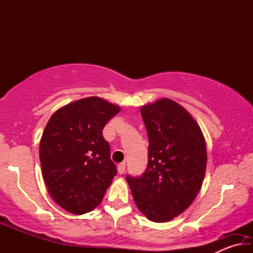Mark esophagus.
Instances as JSON below:
<instances>
[{"instance_id":"esophagus-1","label":"esophagus","mask_w":253,"mask_h":253,"mask_svg":"<svg viewBox=\"0 0 253 253\" xmlns=\"http://www.w3.org/2000/svg\"><path fill=\"white\" fill-rule=\"evenodd\" d=\"M125 169H126V164L125 163H121V164L118 165V174H124L125 172Z\"/></svg>"}]
</instances>
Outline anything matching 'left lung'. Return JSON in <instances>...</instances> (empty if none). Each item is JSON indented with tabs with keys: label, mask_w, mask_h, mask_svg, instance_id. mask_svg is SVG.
Masks as SVG:
<instances>
[{
	"label": "left lung",
	"mask_w": 253,
	"mask_h": 253,
	"mask_svg": "<svg viewBox=\"0 0 253 253\" xmlns=\"http://www.w3.org/2000/svg\"><path fill=\"white\" fill-rule=\"evenodd\" d=\"M148 136V164L127 176L137 208L149 221L169 222L190 207L207 169V144L191 114L169 98L140 107Z\"/></svg>",
	"instance_id": "obj_1"
}]
</instances>
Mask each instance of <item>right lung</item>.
Returning <instances> with one entry per match:
<instances>
[{"mask_svg": "<svg viewBox=\"0 0 253 253\" xmlns=\"http://www.w3.org/2000/svg\"><path fill=\"white\" fill-rule=\"evenodd\" d=\"M119 111L100 97H88L59 108L46 124L40 140L42 176L66 211L88 213L104 199L117 169L102 129Z\"/></svg>", "mask_w": 253, "mask_h": 253, "instance_id": "obj_1", "label": "right lung"}]
</instances>
